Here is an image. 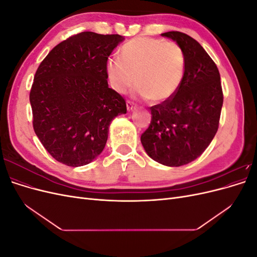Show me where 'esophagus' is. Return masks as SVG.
Segmentation results:
<instances>
[{
	"label": "esophagus",
	"instance_id": "esophagus-1",
	"mask_svg": "<svg viewBox=\"0 0 257 257\" xmlns=\"http://www.w3.org/2000/svg\"><path fill=\"white\" fill-rule=\"evenodd\" d=\"M135 107H136V104L134 102H132V100H127V102H126V108H127L128 111L133 110Z\"/></svg>",
	"mask_w": 257,
	"mask_h": 257
}]
</instances>
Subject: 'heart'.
I'll use <instances>...</instances> for the list:
<instances>
[{
	"label": "heart",
	"instance_id": "heart-1",
	"mask_svg": "<svg viewBox=\"0 0 257 257\" xmlns=\"http://www.w3.org/2000/svg\"><path fill=\"white\" fill-rule=\"evenodd\" d=\"M184 71L182 48L162 38L136 37L122 46L119 59L107 62V74L115 91L125 93L136 85L152 103L172 97L180 88Z\"/></svg>",
	"mask_w": 257,
	"mask_h": 257
}]
</instances>
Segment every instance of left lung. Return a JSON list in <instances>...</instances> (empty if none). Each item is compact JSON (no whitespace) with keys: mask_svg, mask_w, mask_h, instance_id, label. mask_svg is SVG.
I'll list each match as a JSON object with an SVG mask.
<instances>
[{"mask_svg":"<svg viewBox=\"0 0 257 257\" xmlns=\"http://www.w3.org/2000/svg\"><path fill=\"white\" fill-rule=\"evenodd\" d=\"M162 35L182 48L184 77L172 97L150 107L151 122L141 141L151 159L178 167L196 160L212 142L219 128L223 91L219 69L197 41L178 31Z\"/></svg>","mask_w":257,"mask_h":257,"instance_id":"1","label":"left lung"}]
</instances>
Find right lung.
I'll return each mask as SVG.
<instances>
[{"label":"right lung","instance_id":"right-lung-1","mask_svg":"<svg viewBox=\"0 0 257 257\" xmlns=\"http://www.w3.org/2000/svg\"><path fill=\"white\" fill-rule=\"evenodd\" d=\"M122 41L119 34H75L37 68L30 91L33 128L62 164L91 163L104 150L111 121L126 113L125 99L107 82L108 57Z\"/></svg>","mask_w":257,"mask_h":257}]
</instances>
